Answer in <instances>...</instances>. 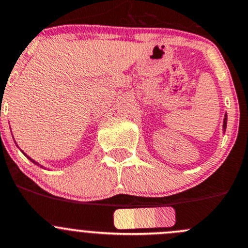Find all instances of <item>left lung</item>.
Segmentation results:
<instances>
[{
	"label": "left lung",
	"mask_w": 248,
	"mask_h": 248,
	"mask_svg": "<svg viewBox=\"0 0 248 248\" xmlns=\"http://www.w3.org/2000/svg\"><path fill=\"white\" fill-rule=\"evenodd\" d=\"M226 121H228V119H226V115H225V117H224V124H223L224 131H225V128H226Z\"/></svg>",
	"instance_id": "8db88e82"
}]
</instances>
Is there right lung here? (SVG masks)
<instances>
[{
    "label": "right lung",
    "instance_id": "1",
    "mask_svg": "<svg viewBox=\"0 0 248 248\" xmlns=\"http://www.w3.org/2000/svg\"><path fill=\"white\" fill-rule=\"evenodd\" d=\"M28 158H29V156H28ZM29 159H30V158H29ZM30 160L33 161V163H35V161H34V160H33V159H30ZM35 164H38V163H35ZM38 165H39V164H38Z\"/></svg>",
    "mask_w": 248,
    "mask_h": 248
}]
</instances>
